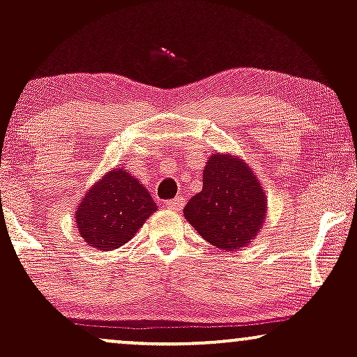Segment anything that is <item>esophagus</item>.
Segmentation results:
<instances>
[{"mask_svg":"<svg viewBox=\"0 0 357 357\" xmlns=\"http://www.w3.org/2000/svg\"><path fill=\"white\" fill-rule=\"evenodd\" d=\"M183 203H184L183 196H178V198L166 202L165 203V208H167V210H179V208L183 206Z\"/></svg>","mask_w":357,"mask_h":357,"instance_id":"obj_1","label":"esophagus"}]
</instances>
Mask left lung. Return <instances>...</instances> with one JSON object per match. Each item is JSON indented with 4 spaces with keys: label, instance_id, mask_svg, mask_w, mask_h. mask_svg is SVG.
Masks as SVG:
<instances>
[{
    "label": "left lung",
    "instance_id": "left-lung-1",
    "mask_svg": "<svg viewBox=\"0 0 357 357\" xmlns=\"http://www.w3.org/2000/svg\"><path fill=\"white\" fill-rule=\"evenodd\" d=\"M184 218L213 247L235 252L261 231L267 196L245 161L233 154L208 158L203 190L184 206Z\"/></svg>",
    "mask_w": 357,
    "mask_h": 357
}]
</instances>
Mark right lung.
<instances>
[{
  "label": "right lung",
  "mask_w": 357,
  "mask_h": 357,
  "mask_svg": "<svg viewBox=\"0 0 357 357\" xmlns=\"http://www.w3.org/2000/svg\"><path fill=\"white\" fill-rule=\"evenodd\" d=\"M158 210L153 196L124 167H114L93 184L75 211L80 236L110 252L127 243Z\"/></svg>",
  "instance_id": "1"
}]
</instances>
